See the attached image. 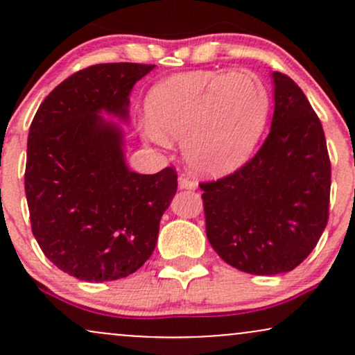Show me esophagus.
Listing matches in <instances>:
<instances>
[{"label": "esophagus", "instance_id": "1", "mask_svg": "<svg viewBox=\"0 0 355 355\" xmlns=\"http://www.w3.org/2000/svg\"><path fill=\"white\" fill-rule=\"evenodd\" d=\"M178 187L187 190H195L197 189V183L191 180V178L187 177V175H180V177H178Z\"/></svg>", "mask_w": 355, "mask_h": 355}]
</instances>
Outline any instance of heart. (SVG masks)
I'll list each match as a JSON object with an SVG mask.
<instances>
[{"label":"heart","mask_w":355,"mask_h":355,"mask_svg":"<svg viewBox=\"0 0 355 355\" xmlns=\"http://www.w3.org/2000/svg\"><path fill=\"white\" fill-rule=\"evenodd\" d=\"M270 98L247 71H190L155 85L146 98L141 135L166 146L182 138L191 170L223 175L245 164L266 130Z\"/></svg>","instance_id":"heart-1"}]
</instances>
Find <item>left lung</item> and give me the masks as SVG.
Returning a JSON list of instances; mask_svg holds the SVG:
<instances>
[{
  "label": "left lung",
  "mask_w": 355,
  "mask_h": 355,
  "mask_svg": "<svg viewBox=\"0 0 355 355\" xmlns=\"http://www.w3.org/2000/svg\"><path fill=\"white\" fill-rule=\"evenodd\" d=\"M270 133L252 160L200 183L207 239L232 267L254 275L294 270L329 220L331 160L319 116L292 78L274 71Z\"/></svg>",
  "instance_id": "1"
}]
</instances>
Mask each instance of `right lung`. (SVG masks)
I'll list each match as a JSON object with an SVG mask.
<instances>
[{"label":"right lung","instance_id":"obj_1","mask_svg":"<svg viewBox=\"0 0 355 355\" xmlns=\"http://www.w3.org/2000/svg\"><path fill=\"white\" fill-rule=\"evenodd\" d=\"M155 64L103 63L61 81L31 121L26 190L31 230L50 262L85 282L137 272L157 245L160 218L177 193L166 166L140 175L125 164L130 92Z\"/></svg>","mask_w":355,"mask_h":355}]
</instances>
